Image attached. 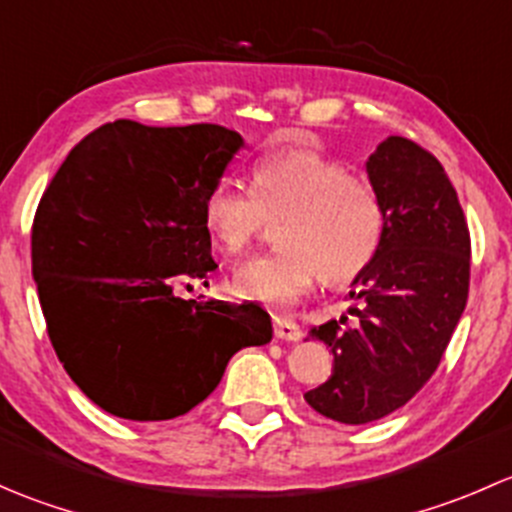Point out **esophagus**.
<instances>
[{
    "label": "esophagus",
    "instance_id": "1",
    "mask_svg": "<svg viewBox=\"0 0 512 512\" xmlns=\"http://www.w3.org/2000/svg\"><path fill=\"white\" fill-rule=\"evenodd\" d=\"M275 337L285 339V342H299L302 339V329L297 322L285 317H275Z\"/></svg>",
    "mask_w": 512,
    "mask_h": 512
}]
</instances>
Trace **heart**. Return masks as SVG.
<instances>
[{
  "mask_svg": "<svg viewBox=\"0 0 512 512\" xmlns=\"http://www.w3.org/2000/svg\"><path fill=\"white\" fill-rule=\"evenodd\" d=\"M252 193L218 185L203 203L208 235L225 255H242L275 225L280 250L255 257L232 277L237 297L287 309L314 287L349 285L379 255L386 205L366 175L314 148H285L250 170Z\"/></svg>",
  "mask_w": 512,
  "mask_h": 512,
  "instance_id": "1",
  "label": "heart"
}]
</instances>
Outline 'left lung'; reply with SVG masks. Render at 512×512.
I'll list each match as a JSON object with an SVG mask.
<instances>
[{
  "label": "left lung",
  "mask_w": 512,
  "mask_h": 512,
  "mask_svg": "<svg viewBox=\"0 0 512 512\" xmlns=\"http://www.w3.org/2000/svg\"><path fill=\"white\" fill-rule=\"evenodd\" d=\"M386 205V235L354 280L356 322L332 319L309 337L332 347L334 371L304 399L339 423L394 414L441 364L471 287V232L433 153L391 136L366 163Z\"/></svg>",
  "instance_id": "left-lung-1"
}]
</instances>
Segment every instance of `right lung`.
Wrapping results in <instances>:
<instances>
[{"label":"right lung","mask_w":512,"mask_h":512,"mask_svg":"<svg viewBox=\"0 0 512 512\" xmlns=\"http://www.w3.org/2000/svg\"><path fill=\"white\" fill-rule=\"evenodd\" d=\"M242 146L218 123H103L66 156L32 225L51 347L108 414L168 421L208 399L242 347L272 339L257 304L175 297L215 270L203 203Z\"/></svg>","instance_id":"obj_1"}]
</instances>
